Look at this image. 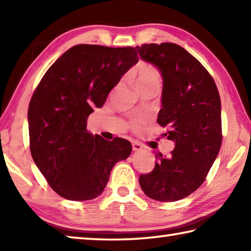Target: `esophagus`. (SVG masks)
Listing matches in <instances>:
<instances>
[{
	"label": "esophagus",
	"mask_w": 251,
	"mask_h": 251,
	"mask_svg": "<svg viewBox=\"0 0 251 251\" xmlns=\"http://www.w3.org/2000/svg\"><path fill=\"white\" fill-rule=\"evenodd\" d=\"M131 146H133L134 151H139L143 150V145L138 142H133V143H131Z\"/></svg>",
	"instance_id": "34e87169"
}]
</instances>
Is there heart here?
I'll return each mask as SVG.
<instances>
[{
  "label": "heart",
  "instance_id": "obj_1",
  "mask_svg": "<svg viewBox=\"0 0 251 251\" xmlns=\"http://www.w3.org/2000/svg\"><path fill=\"white\" fill-rule=\"evenodd\" d=\"M131 79H133L134 86L137 90L139 87L146 86V85L151 83L160 82V74L156 67L148 64V63H139L131 72ZM147 121L148 118L146 116L134 117L129 122V127L134 131H138L143 128Z\"/></svg>",
  "mask_w": 251,
  "mask_h": 251
}]
</instances>
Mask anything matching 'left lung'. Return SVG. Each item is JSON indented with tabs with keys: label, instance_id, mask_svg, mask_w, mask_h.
I'll return each mask as SVG.
<instances>
[{
	"label": "left lung",
	"instance_id": "8db88e82",
	"mask_svg": "<svg viewBox=\"0 0 251 251\" xmlns=\"http://www.w3.org/2000/svg\"><path fill=\"white\" fill-rule=\"evenodd\" d=\"M136 50L163 76L161 109L157 122L175 142L171 155H156L151 173L139 176L148 197L176 201L189 196L205 181L223 142L218 88L201 62L174 43L143 44Z\"/></svg>",
	"mask_w": 251,
	"mask_h": 251
}]
</instances>
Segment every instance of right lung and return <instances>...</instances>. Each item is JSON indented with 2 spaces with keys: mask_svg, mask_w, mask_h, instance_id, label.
I'll list each match as a JSON object with an SVG mask.
<instances>
[{
  "mask_svg": "<svg viewBox=\"0 0 251 251\" xmlns=\"http://www.w3.org/2000/svg\"><path fill=\"white\" fill-rule=\"evenodd\" d=\"M137 62L130 46L78 44L53 63L34 91L27 112L29 151L59 196L76 201L100 196L114 165L130 155L126 139L93 136L87 118Z\"/></svg>",
  "mask_w": 251,
  "mask_h": 251,
  "instance_id": "right-lung-1",
  "label": "right lung"
}]
</instances>
